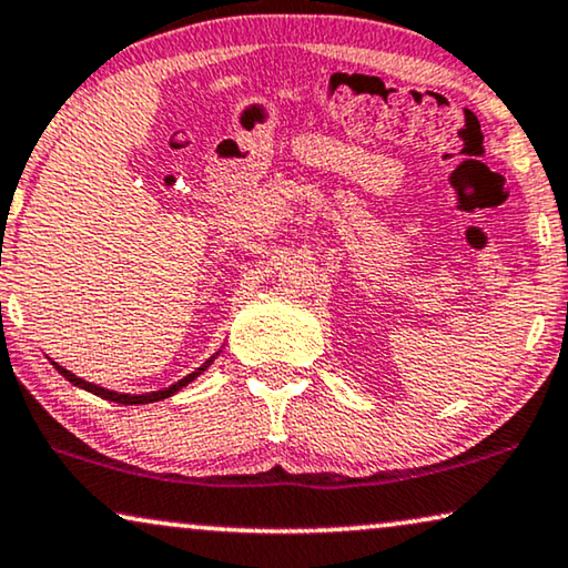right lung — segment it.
<instances>
[{"label": "right lung", "instance_id": "add662e5", "mask_svg": "<svg viewBox=\"0 0 568 568\" xmlns=\"http://www.w3.org/2000/svg\"><path fill=\"white\" fill-rule=\"evenodd\" d=\"M223 349V347H221ZM221 349L215 355H211L207 357V361L197 367V371H193V373H187L185 378H180L178 383H172L170 388H159V390H151V394H121V390H110V388H102V386H98V383H90V381H84V378H79V375H74L71 371H67V367H61L59 363H53L51 357H48V361H51V365L55 367V371H59L63 378H67L71 386H77V388H84V390H90V394H94V396H100V398H108V402H115V404H125V406H135V404H154V402H164V398H170V396H174L178 394V390H182L187 386V383H193L197 375L201 373H205L207 367L213 365V361L215 357L221 355Z\"/></svg>", "mask_w": 568, "mask_h": 568}]
</instances>
